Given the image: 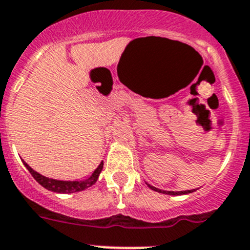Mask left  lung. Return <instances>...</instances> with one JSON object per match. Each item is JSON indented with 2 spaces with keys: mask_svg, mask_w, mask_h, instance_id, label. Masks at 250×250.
<instances>
[{
  "mask_svg": "<svg viewBox=\"0 0 250 250\" xmlns=\"http://www.w3.org/2000/svg\"><path fill=\"white\" fill-rule=\"evenodd\" d=\"M149 188H151V190L154 191H158V192L160 193H165V195H185V193H190V192H193L195 190H188V191H164V190H160V188H154V186H150L148 185Z\"/></svg>",
  "mask_w": 250,
  "mask_h": 250,
  "instance_id": "8db88e82",
  "label": "left lung"
}]
</instances>
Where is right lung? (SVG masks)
I'll list each match as a JSON object with an SVG mask.
<instances>
[{"mask_svg": "<svg viewBox=\"0 0 250 250\" xmlns=\"http://www.w3.org/2000/svg\"><path fill=\"white\" fill-rule=\"evenodd\" d=\"M24 163V162H23ZM25 167L28 169V171L32 174L34 179L41 184L43 188H45L46 190H50V191H54V192H59V193H71V192H79V191H83L85 188H90L92 186L93 184L96 183L97 179H99V175L101 172L102 167H104V162L99 165L95 171L92 172L90 178H87L86 180L83 181H60V180H54V179H49L41 175L39 172L34 171L27 163H24Z\"/></svg>", "mask_w": 250, "mask_h": 250, "instance_id": "obj_1", "label": "right lung"}]
</instances>
